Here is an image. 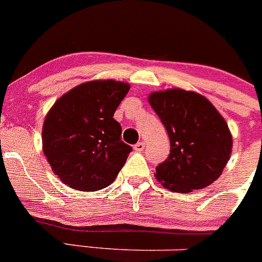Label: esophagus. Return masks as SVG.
<instances>
[{"mask_svg":"<svg viewBox=\"0 0 262 262\" xmlns=\"http://www.w3.org/2000/svg\"><path fill=\"white\" fill-rule=\"evenodd\" d=\"M144 147H146V143H144V142H138V143L134 146V149L138 150V152H139V150H143Z\"/></svg>","mask_w":262,"mask_h":262,"instance_id":"esophagus-1","label":"esophagus"}]
</instances>
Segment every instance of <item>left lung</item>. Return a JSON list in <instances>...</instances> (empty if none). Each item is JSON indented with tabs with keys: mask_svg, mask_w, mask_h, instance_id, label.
Listing matches in <instances>:
<instances>
[{
	"mask_svg": "<svg viewBox=\"0 0 262 262\" xmlns=\"http://www.w3.org/2000/svg\"><path fill=\"white\" fill-rule=\"evenodd\" d=\"M149 104L170 138V155L156 178L171 191L204 189L222 175L232 150V136L215 107L196 92L181 89L149 95Z\"/></svg>",
	"mask_w": 262,
	"mask_h": 262,
	"instance_id": "obj_1",
	"label": "left lung"
}]
</instances>
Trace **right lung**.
<instances>
[{
    "instance_id": "add662e5",
    "label": "right lung",
    "mask_w": 262,
    "mask_h": 262,
    "mask_svg": "<svg viewBox=\"0 0 262 262\" xmlns=\"http://www.w3.org/2000/svg\"><path fill=\"white\" fill-rule=\"evenodd\" d=\"M113 80L91 81L57 100L43 125V150L52 170L72 189L96 191L109 186L132 147L121 141L113 116L129 91Z\"/></svg>"
}]
</instances>
